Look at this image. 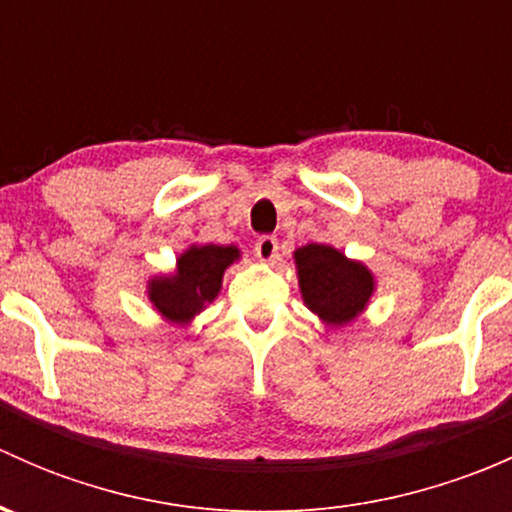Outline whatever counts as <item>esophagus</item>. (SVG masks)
I'll use <instances>...</instances> for the list:
<instances>
[{"instance_id": "obj_1", "label": "esophagus", "mask_w": 512, "mask_h": 512, "mask_svg": "<svg viewBox=\"0 0 512 512\" xmlns=\"http://www.w3.org/2000/svg\"><path fill=\"white\" fill-rule=\"evenodd\" d=\"M277 252H280V242L272 235H262L260 240L255 242V255L260 262H275Z\"/></svg>"}]
</instances>
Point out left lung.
Here are the masks:
<instances>
[{
	"instance_id": "left-lung-1",
	"label": "left lung",
	"mask_w": 512,
	"mask_h": 512,
	"mask_svg": "<svg viewBox=\"0 0 512 512\" xmlns=\"http://www.w3.org/2000/svg\"><path fill=\"white\" fill-rule=\"evenodd\" d=\"M294 262L307 307L334 327L352 322L374 292L371 272L329 245L299 247Z\"/></svg>"
}]
</instances>
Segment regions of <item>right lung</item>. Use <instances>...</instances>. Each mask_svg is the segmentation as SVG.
I'll return each instance as SVG.
<instances>
[{
	"label": "right lung",
	"mask_w": 512,
	"mask_h": 512,
	"mask_svg": "<svg viewBox=\"0 0 512 512\" xmlns=\"http://www.w3.org/2000/svg\"><path fill=\"white\" fill-rule=\"evenodd\" d=\"M237 255L240 252L232 245L190 247L185 255H180L178 272L173 277H158L151 282V302L170 322H190L205 302L218 297L225 267L232 265Z\"/></svg>",
	"instance_id": "right-lung-1"
}]
</instances>
